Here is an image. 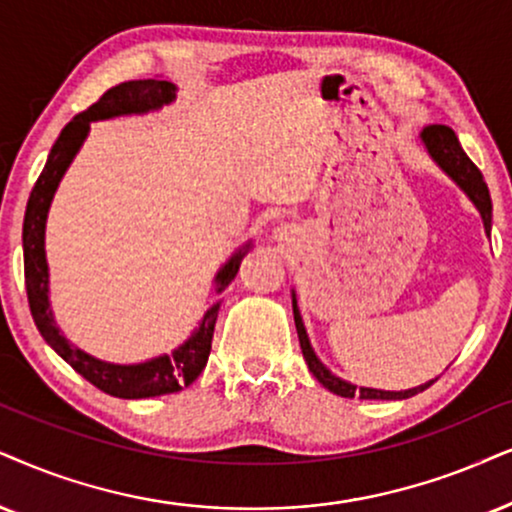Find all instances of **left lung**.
I'll list each match as a JSON object with an SVG mask.
<instances>
[{"mask_svg":"<svg viewBox=\"0 0 512 512\" xmlns=\"http://www.w3.org/2000/svg\"><path fill=\"white\" fill-rule=\"evenodd\" d=\"M420 144L425 146V151H428L432 163H435L439 170H442L446 177L454 181L458 189H461L465 196L470 198V203L475 205L477 212H480L482 222H484V234L489 236L491 234L489 189H487V184H484L482 172L477 170L475 163H472L468 155H465L461 144H458V137L454 134V129L444 127V125L425 127L423 132H420ZM290 295H293V316H295L297 338H300V347H302V357H304V361H307L309 371H312L314 378L319 380L326 390H331L333 394H338V397H347V399H352V397H359V399H409V397H413V394L428 390V387L435 383V380H430V383L411 387V390L390 392V390H375V387H357V385L347 383V380H342L340 375L328 371V368L323 366V361L316 357L312 342H309L307 328H304L300 307H297L295 290Z\"/></svg>","mask_w":512,"mask_h":512,"instance_id":"8db88e82","label":"left lung"}]
</instances>
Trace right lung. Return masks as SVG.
<instances>
[{
	"mask_svg": "<svg viewBox=\"0 0 512 512\" xmlns=\"http://www.w3.org/2000/svg\"><path fill=\"white\" fill-rule=\"evenodd\" d=\"M177 99V87L165 80H132L122 82L118 87L108 89L94 106L75 115L58 134L56 144L51 146L47 165L37 179L35 189L28 198L23 219V267H25V290L32 319L37 331L47 340V345L66 364L75 368L82 378L99 387L101 392L120 399H146L160 397V394L179 392L181 387H189L198 378L205 364H208L212 349V333L219 314V304L212 302L208 312L203 314L198 328L186 338L172 354H158V357L139 361V364H113V361L96 359L84 349L75 347L61 328L56 326L54 312L49 300V264L47 250H44V234H47V217L51 200L56 196L58 184L63 174L68 172L75 155L80 153L84 139L89 137L92 122L113 120L122 115H146L160 111L163 106ZM252 248V241L243 243L234 255L226 260L215 274V295L234 281L245 252Z\"/></svg>",
	"mask_w": 512,
	"mask_h": 512,
	"instance_id": "add662e5",
	"label": "right lung"
}]
</instances>
